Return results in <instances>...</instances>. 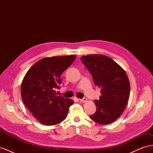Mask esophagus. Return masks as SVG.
Segmentation results:
<instances>
[{
    "instance_id": "1",
    "label": "esophagus",
    "mask_w": 153,
    "mask_h": 153,
    "mask_svg": "<svg viewBox=\"0 0 153 153\" xmlns=\"http://www.w3.org/2000/svg\"><path fill=\"white\" fill-rule=\"evenodd\" d=\"M80 102H82V103H84V102H86V101H87V99L86 98H83L82 99H80L79 100Z\"/></svg>"
}]
</instances>
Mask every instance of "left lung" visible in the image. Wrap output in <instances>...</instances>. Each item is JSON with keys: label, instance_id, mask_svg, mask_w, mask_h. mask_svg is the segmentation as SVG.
Segmentation results:
<instances>
[{"label": "left lung", "instance_id": "left-lung-1", "mask_svg": "<svg viewBox=\"0 0 153 153\" xmlns=\"http://www.w3.org/2000/svg\"><path fill=\"white\" fill-rule=\"evenodd\" d=\"M81 61L91 74L101 96L95 100L96 112L90 118L100 124L115 121L126 108L130 84L126 72L113 59L104 55L82 56Z\"/></svg>", "mask_w": 153, "mask_h": 153}]
</instances>
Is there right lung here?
<instances>
[{
	"label": "right lung",
	"mask_w": 153,
	"mask_h": 153,
	"mask_svg": "<svg viewBox=\"0 0 153 153\" xmlns=\"http://www.w3.org/2000/svg\"><path fill=\"white\" fill-rule=\"evenodd\" d=\"M75 55L46 57L39 60L27 72L21 85L23 101L39 123L57 124L66 118L74 101L56 95L61 76L75 61Z\"/></svg>",
	"instance_id": "right-lung-1"
}]
</instances>
